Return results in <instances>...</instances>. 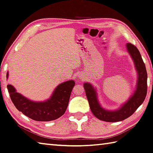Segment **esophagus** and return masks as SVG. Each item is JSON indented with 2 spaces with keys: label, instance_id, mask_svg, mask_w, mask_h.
Masks as SVG:
<instances>
[{
  "label": "esophagus",
  "instance_id": "esophagus-1",
  "mask_svg": "<svg viewBox=\"0 0 153 153\" xmlns=\"http://www.w3.org/2000/svg\"><path fill=\"white\" fill-rule=\"evenodd\" d=\"M80 78H82V76L81 75V74H80Z\"/></svg>",
  "mask_w": 153,
  "mask_h": 153
}]
</instances>
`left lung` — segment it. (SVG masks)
Instances as JSON below:
<instances>
[{
  "label": "left lung",
  "mask_w": 153,
  "mask_h": 153,
  "mask_svg": "<svg viewBox=\"0 0 153 153\" xmlns=\"http://www.w3.org/2000/svg\"><path fill=\"white\" fill-rule=\"evenodd\" d=\"M127 48L135 63L138 73V80L134 94L120 109L114 111L104 110L99 104L96 90L89 83L84 84V88L93 114L98 119L107 122L121 121L131 116L144 102L147 93V73L140 52L131 43H127Z\"/></svg>",
  "instance_id": "1"
}]
</instances>
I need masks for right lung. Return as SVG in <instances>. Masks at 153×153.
I'll use <instances>...</instances> for the list:
<instances>
[{"mask_svg": "<svg viewBox=\"0 0 153 153\" xmlns=\"http://www.w3.org/2000/svg\"><path fill=\"white\" fill-rule=\"evenodd\" d=\"M8 74H7L8 78ZM75 83L66 81L55 88L51 98L43 102H34L16 92L10 85L7 88L11 100L18 111L25 116L37 121H49L58 119L66 111L71 92Z\"/></svg>", "mask_w": 153, "mask_h": 153, "instance_id": "obj_1", "label": "right lung"}]
</instances>
